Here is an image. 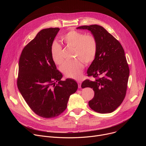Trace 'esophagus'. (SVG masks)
Listing matches in <instances>:
<instances>
[{"label":"esophagus","mask_w":146,"mask_h":146,"mask_svg":"<svg viewBox=\"0 0 146 146\" xmlns=\"http://www.w3.org/2000/svg\"><path fill=\"white\" fill-rule=\"evenodd\" d=\"M77 82H78V88H81V81H77Z\"/></svg>","instance_id":"obj_1"}]
</instances>
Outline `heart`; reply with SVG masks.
I'll list each match as a JSON object with an SVG mask.
<instances>
[{
    "label": "heart",
    "mask_w": 146,
    "mask_h": 146,
    "mask_svg": "<svg viewBox=\"0 0 146 146\" xmlns=\"http://www.w3.org/2000/svg\"><path fill=\"white\" fill-rule=\"evenodd\" d=\"M65 44L74 49V56L87 64L92 62L97 52V43L94 36L91 35L72 31L62 37ZM51 55L54 63L60 65L64 62L62 55V47L57 43H54L51 47ZM84 69V65L80 59L66 62L61 66V70L68 77L78 79Z\"/></svg>",
    "instance_id": "b5f03b06"
}]
</instances>
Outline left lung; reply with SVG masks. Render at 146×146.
<instances>
[{
    "label": "left lung",
    "instance_id": "8db88e82",
    "mask_svg": "<svg viewBox=\"0 0 146 146\" xmlns=\"http://www.w3.org/2000/svg\"><path fill=\"white\" fill-rule=\"evenodd\" d=\"M78 29L91 32L97 43L95 59L87 70L89 76L101 78L94 81L86 80L82 88L90 87L94 97L89 106L96 112L109 113L120 106L126 95L129 69L123 47L103 27L98 25L81 26Z\"/></svg>",
    "mask_w": 146,
    "mask_h": 146
}]
</instances>
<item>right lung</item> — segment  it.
I'll return each mask as SVG.
<instances>
[{
  "mask_svg": "<svg viewBox=\"0 0 146 146\" xmlns=\"http://www.w3.org/2000/svg\"><path fill=\"white\" fill-rule=\"evenodd\" d=\"M59 30L50 28L40 31L24 47L19 60L18 88L30 108L46 118L63 113L70 96L78 88L73 79L60 80L63 76L51 55V47Z\"/></svg>",
  "mask_w": 146,
  "mask_h": 146,
  "instance_id": "add662e5",
  "label": "right lung"
}]
</instances>
